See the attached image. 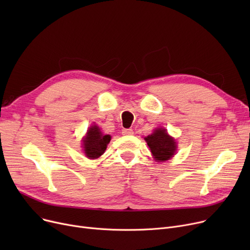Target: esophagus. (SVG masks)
<instances>
[{"label":"esophagus","mask_w":250,"mask_h":250,"mask_svg":"<svg viewBox=\"0 0 250 250\" xmlns=\"http://www.w3.org/2000/svg\"><path fill=\"white\" fill-rule=\"evenodd\" d=\"M122 134L124 136H130V135H134V130L132 128H124Z\"/></svg>","instance_id":"1"}]
</instances>
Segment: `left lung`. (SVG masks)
<instances>
[{
  "label": "left lung",
  "instance_id": "left-lung-1",
  "mask_svg": "<svg viewBox=\"0 0 250 250\" xmlns=\"http://www.w3.org/2000/svg\"><path fill=\"white\" fill-rule=\"evenodd\" d=\"M153 158L157 162H164L175 155L177 144L174 138L170 137L166 128L157 127L154 132L145 138Z\"/></svg>",
  "mask_w": 250,
  "mask_h": 250
}]
</instances>
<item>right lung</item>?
<instances>
[{"instance_id": "add662e5", "label": "right lung", "mask_w": 250, "mask_h": 250, "mask_svg": "<svg viewBox=\"0 0 250 250\" xmlns=\"http://www.w3.org/2000/svg\"><path fill=\"white\" fill-rule=\"evenodd\" d=\"M110 140L111 137L104 135L97 125H92L83 138V150L87 158H99L106 150Z\"/></svg>"}]
</instances>
